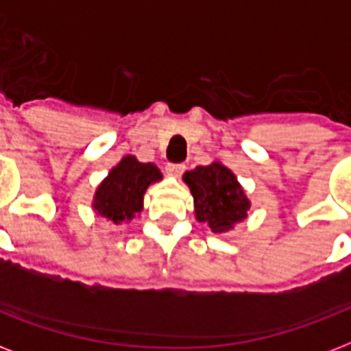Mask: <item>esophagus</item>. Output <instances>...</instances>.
<instances>
[{
	"label": "esophagus",
	"mask_w": 351,
	"mask_h": 351,
	"mask_svg": "<svg viewBox=\"0 0 351 351\" xmlns=\"http://www.w3.org/2000/svg\"><path fill=\"white\" fill-rule=\"evenodd\" d=\"M186 171V165L184 164H169L167 167H165V173L169 176H173V178H178V176H182V173Z\"/></svg>",
	"instance_id": "1"
}]
</instances>
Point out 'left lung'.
I'll list each match as a JSON object with an SVG mask.
<instances>
[{
  "instance_id": "1",
  "label": "left lung",
  "mask_w": 351,
  "mask_h": 351,
  "mask_svg": "<svg viewBox=\"0 0 351 351\" xmlns=\"http://www.w3.org/2000/svg\"><path fill=\"white\" fill-rule=\"evenodd\" d=\"M184 182L193 195L195 219L217 234L230 233L247 219L251 200L230 167L222 162L198 165L184 173Z\"/></svg>"
}]
</instances>
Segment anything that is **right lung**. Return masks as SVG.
<instances>
[{
    "label": "right lung",
    "instance_id": "obj_1",
    "mask_svg": "<svg viewBox=\"0 0 351 351\" xmlns=\"http://www.w3.org/2000/svg\"><path fill=\"white\" fill-rule=\"evenodd\" d=\"M164 178L154 164L138 162L136 156L125 154L109 175L98 184L93 197V209L117 230H121L140 217L143 195L156 182Z\"/></svg>",
    "mask_w": 351,
    "mask_h": 351
}]
</instances>
